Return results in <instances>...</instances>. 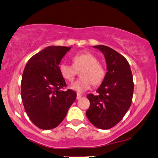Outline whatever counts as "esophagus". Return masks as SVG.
Instances as JSON below:
<instances>
[{
  "instance_id": "esophagus-1",
  "label": "esophagus",
  "mask_w": 158,
  "mask_h": 158,
  "mask_svg": "<svg viewBox=\"0 0 158 158\" xmlns=\"http://www.w3.org/2000/svg\"><path fill=\"white\" fill-rule=\"evenodd\" d=\"M81 96H82V95H81L80 93H77V99H80Z\"/></svg>"
}]
</instances>
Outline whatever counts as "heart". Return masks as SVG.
<instances>
[{
  "mask_svg": "<svg viewBox=\"0 0 158 158\" xmlns=\"http://www.w3.org/2000/svg\"><path fill=\"white\" fill-rule=\"evenodd\" d=\"M72 61L73 65L61 63L59 65V71L64 79L71 81L76 75V69L82 67L80 70L81 77L70 85L73 90L82 93L89 89L93 83L98 85L102 82L105 77V70L93 53L87 51L78 52L72 57Z\"/></svg>",
  "mask_w": 158,
  "mask_h": 158,
  "instance_id": "heart-1",
  "label": "heart"
}]
</instances>
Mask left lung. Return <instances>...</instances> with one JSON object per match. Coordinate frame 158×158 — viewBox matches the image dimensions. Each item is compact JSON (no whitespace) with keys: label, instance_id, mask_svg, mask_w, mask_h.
<instances>
[{"label":"left lung","instance_id":"8db88e82","mask_svg":"<svg viewBox=\"0 0 158 158\" xmlns=\"http://www.w3.org/2000/svg\"><path fill=\"white\" fill-rule=\"evenodd\" d=\"M104 55L107 72L97 95L89 94L90 106L86 112L94 126L106 130L115 126L127 113L132 102L133 75L125 57L104 45L93 46Z\"/></svg>","mask_w":158,"mask_h":158}]
</instances>
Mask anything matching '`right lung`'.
<instances>
[{
	"label": "right lung",
	"instance_id": "right-lung-1",
	"mask_svg": "<svg viewBox=\"0 0 158 158\" xmlns=\"http://www.w3.org/2000/svg\"><path fill=\"white\" fill-rule=\"evenodd\" d=\"M71 47L49 46L33 55L26 64L21 82L25 110L32 123L43 130L60 125L77 98L59 71L61 60Z\"/></svg>",
	"mask_w": 158,
	"mask_h": 158
}]
</instances>
